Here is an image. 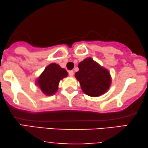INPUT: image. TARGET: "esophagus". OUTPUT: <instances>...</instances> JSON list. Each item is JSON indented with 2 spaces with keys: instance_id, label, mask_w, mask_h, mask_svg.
<instances>
[{
  "instance_id": "34e87169",
  "label": "esophagus",
  "mask_w": 148,
  "mask_h": 148,
  "mask_svg": "<svg viewBox=\"0 0 148 148\" xmlns=\"http://www.w3.org/2000/svg\"><path fill=\"white\" fill-rule=\"evenodd\" d=\"M69 75L70 77L73 76V75H74L73 71H69Z\"/></svg>"
}]
</instances>
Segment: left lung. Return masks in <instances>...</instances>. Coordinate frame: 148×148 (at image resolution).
Instances as JSON below:
<instances>
[{
	"label": "left lung",
	"mask_w": 148,
	"mask_h": 148,
	"mask_svg": "<svg viewBox=\"0 0 148 148\" xmlns=\"http://www.w3.org/2000/svg\"><path fill=\"white\" fill-rule=\"evenodd\" d=\"M75 77L86 95L97 97L106 93L112 84V77L106 68L88 57L78 64Z\"/></svg>",
	"instance_id": "obj_1"
}]
</instances>
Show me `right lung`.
Returning a JSON list of instances; mask_svg holds the SVG:
<instances>
[{"label": "right lung", "instance_id": "add662e5", "mask_svg": "<svg viewBox=\"0 0 148 148\" xmlns=\"http://www.w3.org/2000/svg\"><path fill=\"white\" fill-rule=\"evenodd\" d=\"M68 76L64 69L56 63H51L36 79L35 84L46 96L54 95L58 90L60 80Z\"/></svg>", "mask_w": 148, "mask_h": 148}]
</instances>
